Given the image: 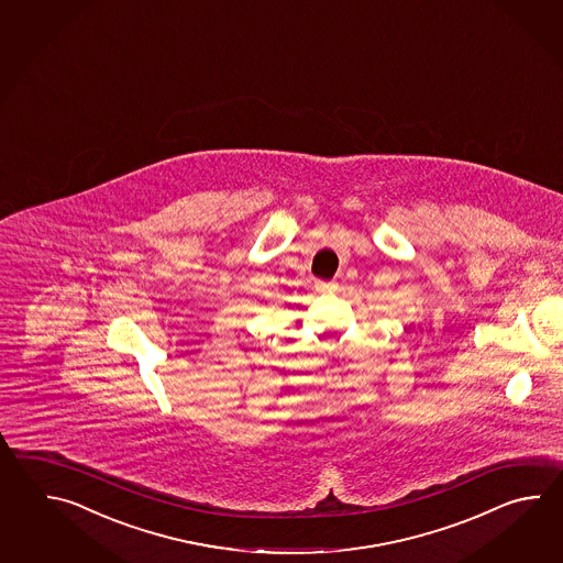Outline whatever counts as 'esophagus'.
Here are the masks:
<instances>
[{
    "label": "esophagus",
    "instance_id": "obj_1",
    "mask_svg": "<svg viewBox=\"0 0 563 563\" xmlns=\"http://www.w3.org/2000/svg\"><path fill=\"white\" fill-rule=\"evenodd\" d=\"M316 289L318 291H328V294H332L338 289V282H316Z\"/></svg>",
    "mask_w": 563,
    "mask_h": 563
}]
</instances>
